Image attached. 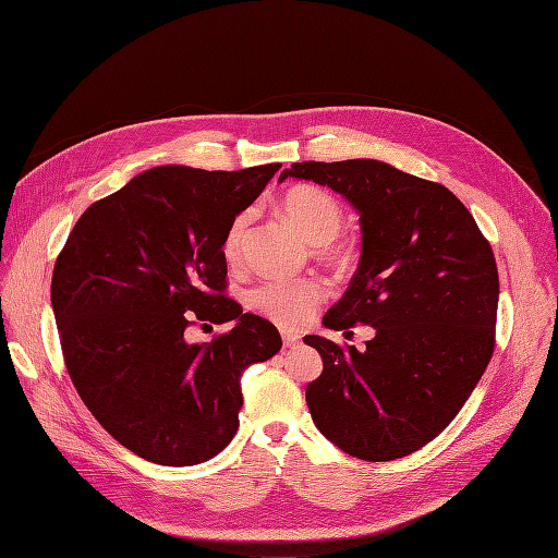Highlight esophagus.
Here are the masks:
<instances>
[{"mask_svg": "<svg viewBox=\"0 0 558 558\" xmlns=\"http://www.w3.org/2000/svg\"><path fill=\"white\" fill-rule=\"evenodd\" d=\"M282 341H284V348H299L301 345V335L291 332V330H282Z\"/></svg>", "mask_w": 558, "mask_h": 558, "instance_id": "1", "label": "esophagus"}]
</instances>
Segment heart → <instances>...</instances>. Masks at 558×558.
Returning <instances> with one entry per match:
<instances>
[{
	"mask_svg": "<svg viewBox=\"0 0 558 558\" xmlns=\"http://www.w3.org/2000/svg\"><path fill=\"white\" fill-rule=\"evenodd\" d=\"M282 210L287 219L299 228L303 238L316 246L320 257H326L335 264H343L348 259V253L343 248L330 244L343 223V210L332 194L318 187L301 185L284 194ZM246 226V213L232 219L223 240L226 259L232 262L240 257ZM320 301H324V289H320V284L312 278L271 280L253 291V305L264 316H269L276 324L287 328L303 326L305 320L312 318Z\"/></svg>",
	"mask_w": 558,
	"mask_h": 558,
	"instance_id": "b5f03b06",
	"label": "heart"
}]
</instances>
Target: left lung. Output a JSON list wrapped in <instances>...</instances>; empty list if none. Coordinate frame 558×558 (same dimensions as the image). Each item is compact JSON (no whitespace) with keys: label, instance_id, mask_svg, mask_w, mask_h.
Returning <instances> with one entry per match:
<instances>
[{"label":"left lung","instance_id":"8db88e82","mask_svg":"<svg viewBox=\"0 0 558 558\" xmlns=\"http://www.w3.org/2000/svg\"><path fill=\"white\" fill-rule=\"evenodd\" d=\"M360 215L362 255L330 330L371 326L364 350L307 335L324 373L305 400L318 432L364 461L412 454L441 434L477 387L495 345L500 280L473 215L444 185L371 158L294 162Z\"/></svg>","mask_w":558,"mask_h":558}]
</instances>
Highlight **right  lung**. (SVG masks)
I'll use <instances>...</instances> for the list:
<instances>
[{"mask_svg": "<svg viewBox=\"0 0 558 558\" xmlns=\"http://www.w3.org/2000/svg\"><path fill=\"white\" fill-rule=\"evenodd\" d=\"M280 167L146 169L93 203L56 259L51 307L72 383L114 441L146 461L219 454L240 427L244 371L282 348L271 320L223 296L226 232ZM194 319L235 326L190 344Z\"/></svg>", "mask_w": 558, "mask_h": 558, "instance_id": "1", "label": "right lung"}]
</instances>
